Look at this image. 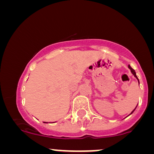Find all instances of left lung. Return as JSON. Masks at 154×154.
Segmentation results:
<instances>
[{"instance_id":"left-lung-1","label":"left lung","mask_w":154,"mask_h":154,"mask_svg":"<svg viewBox=\"0 0 154 154\" xmlns=\"http://www.w3.org/2000/svg\"><path fill=\"white\" fill-rule=\"evenodd\" d=\"M128 67H129V68H130V70H131L132 73V74H133V75H134V76H135V77H136V78H137V80H138V82H139V79H138V78H137V75H136V73H135V70H134V69H132V67L130 66V65H129V66H128ZM135 109H134V110L132 111V112H131V114H132V112H133V111H135Z\"/></svg>"}]
</instances>
